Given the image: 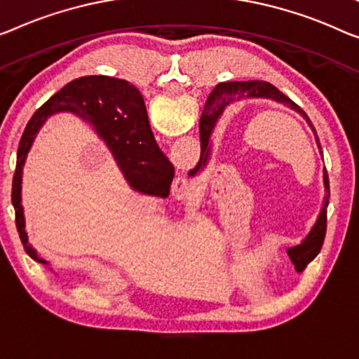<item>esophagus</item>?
<instances>
[{
  "label": "esophagus",
  "instance_id": "34e87169",
  "mask_svg": "<svg viewBox=\"0 0 359 359\" xmlns=\"http://www.w3.org/2000/svg\"><path fill=\"white\" fill-rule=\"evenodd\" d=\"M174 189L175 191H179L180 195H189L194 187H191V182L185 177V175H177L174 180Z\"/></svg>",
  "mask_w": 359,
  "mask_h": 359
}]
</instances>
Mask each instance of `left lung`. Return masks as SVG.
Masks as SVG:
<instances>
[{"label": "left lung", "instance_id": "left-lung-1", "mask_svg": "<svg viewBox=\"0 0 359 359\" xmlns=\"http://www.w3.org/2000/svg\"><path fill=\"white\" fill-rule=\"evenodd\" d=\"M242 96H253V98H271V100L279 101V103L287 104L288 108H292L297 112H299V114H302L304 119L308 121V124L313 128V132L316 133V130H314V127L311 124V121H309V117L306 116V112H304L297 103H293L288 96L283 95L280 90H277L274 85H271L269 82H222V83L216 85V88H214L210 95V98H211L210 106L214 111H216V117H214L212 121H208L205 127H201V130H200L201 156H200V161H198V164L195 165V169H191L189 172V175H191V177H194V175H196L203 168H205L208 163V158H210V147H208V142H210V132L214 127V122H216L217 117L222 114L224 108H226V106L231 103L232 100L242 98ZM316 142H318V147L320 149V143H319L318 135H316ZM324 187H325L324 206H323V210H320L318 221H316V224H314V227L311 229V232H309L308 237L303 240V243H299V245H297V247H292L287 250V253H288V256H290L292 263L295 264V269L298 272H302L304 267L308 266V263H311V261L316 258L318 253L320 251V247H323V242L325 237V229H327V206H329V196H330L329 175H327V170H325V168H324Z\"/></svg>", "mask_w": 359, "mask_h": 359}]
</instances>
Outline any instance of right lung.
<instances>
[{"instance_id": "add662e5", "label": "right lung", "mask_w": 359, "mask_h": 359, "mask_svg": "<svg viewBox=\"0 0 359 359\" xmlns=\"http://www.w3.org/2000/svg\"><path fill=\"white\" fill-rule=\"evenodd\" d=\"M61 111H71L95 127L133 190L165 198L174 179V165L156 145L148 122L145 101L133 85L122 79L104 76L80 77L67 83L61 92L51 96L40 109H36L27 124L18 148V163L13 177L11 200L20 242L27 253L43 264L48 263L36 255L27 238L24 210L20 205V184L27 153L35 140L36 132L48 117ZM203 117L205 121H212L216 111L208 106Z\"/></svg>"}]
</instances>
